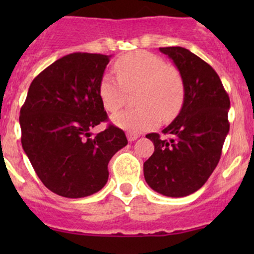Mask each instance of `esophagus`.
I'll return each mask as SVG.
<instances>
[{"label": "esophagus", "mask_w": 254, "mask_h": 254, "mask_svg": "<svg viewBox=\"0 0 254 254\" xmlns=\"http://www.w3.org/2000/svg\"><path fill=\"white\" fill-rule=\"evenodd\" d=\"M127 140H129V141L131 142V141H135V140H136L137 137H139V135L134 134V132H127Z\"/></svg>", "instance_id": "34e87169"}]
</instances>
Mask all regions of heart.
Masks as SVG:
<instances>
[{"label":"heart","instance_id":"obj_1","mask_svg":"<svg viewBox=\"0 0 254 254\" xmlns=\"http://www.w3.org/2000/svg\"><path fill=\"white\" fill-rule=\"evenodd\" d=\"M117 78L104 75L99 82V97L104 108L117 113L124 107L127 92L136 91L139 108L119 113L113 123L130 132H140L175 118L182 109L186 84L182 72L148 51L127 54L114 64Z\"/></svg>","mask_w":254,"mask_h":254}]
</instances>
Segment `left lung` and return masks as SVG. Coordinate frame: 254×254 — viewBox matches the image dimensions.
<instances>
[{"label":"left lung","instance_id":"1","mask_svg":"<svg viewBox=\"0 0 254 254\" xmlns=\"http://www.w3.org/2000/svg\"><path fill=\"white\" fill-rule=\"evenodd\" d=\"M182 72L186 97L177 118L160 134L146 135L155 145L143 163L145 181L157 193L181 198L205 184L221 157L230 130V98L214 68L188 49L160 48Z\"/></svg>","mask_w":254,"mask_h":254}]
</instances>
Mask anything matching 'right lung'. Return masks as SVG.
<instances>
[{
	"label": "right lung",
	"mask_w": 254,
	"mask_h": 254,
	"mask_svg": "<svg viewBox=\"0 0 254 254\" xmlns=\"http://www.w3.org/2000/svg\"><path fill=\"white\" fill-rule=\"evenodd\" d=\"M111 56L73 53L39 73L20 108L22 146L35 173L53 193L83 198L108 181V163L127 145L125 132L108 124L91 130L108 115L99 97V82Z\"/></svg>",
	"instance_id": "right-lung-1"
}]
</instances>
